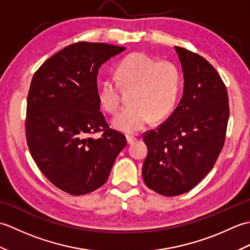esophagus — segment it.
Returning <instances> with one entry per match:
<instances>
[{
	"instance_id": "1",
	"label": "esophagus",
	"mask_w": 250,
	"mask_h": 250,
	"mask_svg": "<svg viewBox=\"0 0 250 250\" xmlns=\"http://www.w3.org/2000/svg\"><path fill=\"white\" fill-rule=\"evenodd\" d=\"M136 137L134 135H126V142H128V144H132L135 141Z\"/></svg>"
}]
</instances>
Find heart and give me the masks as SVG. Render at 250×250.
Wrapping results in <instances>:
<instances>
[{"label":"heart","instance_id":"1","mask_svg":"<svg viewBox=\"0 0 250 250\" xmlns=\"http://www.w3.org/2000/svg\"><path fill=\"white\" fill-rule=\"evenodd\" d=\"M116 81L107 77L101 83L100 103L109 114H116L120 106L119 86L131 87L130 105L113 120V125L125 133H136L149 124L151 118L160 119L173 109L177 102L182 76L171 61H157L144 52L125 56L118 63Z\"/></svg>","mask_w":250,"mask_h":250}]
</instances>
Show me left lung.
Listing matches in <instances>:
<instances>
[{"mask_svg": "<svg viewBox=\"0 0 250 250\" xmlns=\"http://www.w3.org/2000/svg\"><path fill=\"white\" fill-rule=\"evenodd\" d=\"M175 49L184 72L183 98L168 119L143 134L148 148L143 179L166 196L188 192L213 168L230 111L226 84L215 67L193 51Z\"/></svg>", "mask_w": 250, "mask_h": 250, "instance_id": "left-lung-1", "label": "left lung"}]
</instances>
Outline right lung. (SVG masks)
<instances>
[{
    "mask_svg": "<svg viewBox=\"0 0 250 250\" xmlns=\"http://www.w3.org/2000/svg\"><path fill=\"white\" fill-rule=\"evenodd\" d=\"M125 47L78 42L40 66L26 101L25 136L37 167L72 195L92 192L107 180L126 145L100 111V66ZM101 131V137L93 135Z\"/></svg>",
    "mask_w": 250,
    "mask_h": 250,
    "instance_id": "add662e5",
    "label": "right lung"
}]
</instances>
